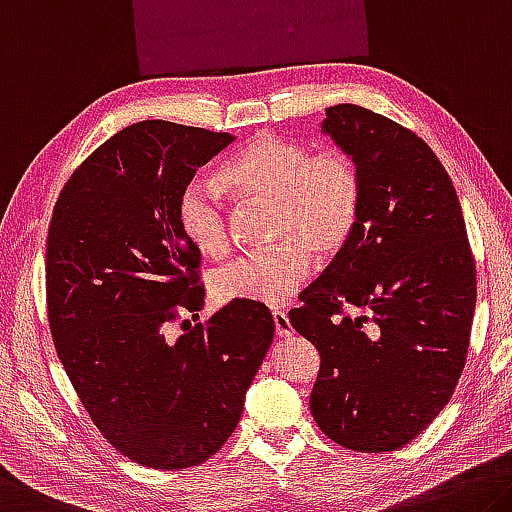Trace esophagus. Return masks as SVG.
Instances as JSON below:
<instances>
[{
	"instance_id": "34e87169",
	"label": "esophagus",
	"mask_w": 512,
	"mask_h": 512,
	"mask_svg": "<svg viewBox=\"0 0 512 512\" xmlns=\"http://www.w3.org/2000/svg\"><path fill=\"white\" fill-rule=\"evenodd\" d=\"M273 326H275V335L278 337H291V332H294V328H291L289 323V316L285 312H273Z\"/></svg>"
}]
</instances>
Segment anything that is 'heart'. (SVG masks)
Returning a JSON list of instances; mask_svg holds the SVG:
<instances>
[{"instance_id":"obj_1","label":"heart","mask_w":512,"mask_h":512,"mask_svg":"<svg viewBox=\"0 0 512 512\" xmlns=\"http://www.w3.org/2000/svg\"><path fill=\"white\" fill-rule=\"evenodd\" d=\"M221 182L246 198L273 202V239L282 246L230 259L212 278L218 300L282 305L312 271V257L342 253L360 221L362 177L351 154L262 134L221 168ZM177 225L202 255L221 257L230 243L221 191L191 180L177 198Z\"/></svg>"}]
</instances>
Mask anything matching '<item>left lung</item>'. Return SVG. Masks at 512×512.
Returning <instances> with one entry per match:
<instances>
[{
	"instance_id": "1",
	"label": "left lung",
	"mask_w": 512,
	"mask_h": 512,
	"mask_svg": "<svg viewBox=\"0 0 512 512\" xmlns=\"http://www.w3.org/2000/svg\"><path fill=\"white\" fill-rule=\"evenodd\" d=\"M321 134L358 164L360 221L289 321L321 353L310 394L321 431L353 451H394L440 415L465 367L476 307L465 218L410 129L335 104ZM344 304L368 316L346 317Z\"/></svg>"
}]
</instances>
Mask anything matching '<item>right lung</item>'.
Masks as SVG:
<instances>
[{
	"instance_id": "1",
	"label": "right lung",
	"mask_w": 512,
	"mask_h": 512,
	"mask_svg": "<svg viewBox=\"0 0 512 512\" xmlns=\"http://www.w3.org/2000/svg\"><path fill=\"white\" fill-rule=\"evenodd\" d=\"M237 136L143 120L100 145L56 200L47 232V316L56 355L100 433L136 465L186 469L221 449L273 342V316L232 300L198 312L200 250L177 198Z\"/></svg>"
}]
</instances>
